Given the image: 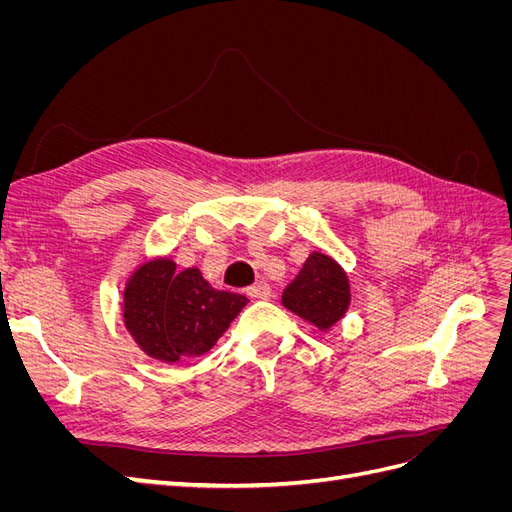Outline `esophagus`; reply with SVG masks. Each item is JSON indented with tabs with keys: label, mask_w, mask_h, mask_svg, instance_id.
I'll return each mask as SVG.
<instances>
[{
	"label": "esophagus",
	"mask_w": 512,
	"mask_h": 512,
	"mask_svg": "<svg viewBox=\"0 0 512 512\" xmlns=\"http://www.w3.org/2000/svg\"><path fill=\"white\" fill-rule=\"evenodd\" d=\"M247 297L260 299V301L271 299V286H269V284H265V282H258V284H254V286L247 288Z\"/></svg>",
	"instance_id": "1"
}]
</instances>
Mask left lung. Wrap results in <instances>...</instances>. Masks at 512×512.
Returning <instances> with one entry per match:
<instances>
[{
	"mask_svg": "<svg viewBox=\"0 0 512 512\" xmlns=\"http://www.w3.org/2000/svg\"><path fill=\"white\" fill-rule=\"evenodd\" d=\"M282 301L290 312L327 331L350 305L348 277L333 258L314 252L284 290Z\"/></svg>",
	"mask_w": 512,
	"mask_h": 512,
	"instance_id": "left-lung-1",
	"label": "left lung"
}]
</instances>
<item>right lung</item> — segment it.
<instances>
[{
    "mask_svg": "<svg viewBox=\"0 0 512 512\" xmlns=\"http://www.w3.org/2000/svg\"><path fill=\"white\" fill-rule=\"evenodd\" d=\"M245 303L243 294L211 288L198 269L177 273L173 260L156 258L126 284L123 320L149 356L177 363L211 350Z\"/></svg>",
    "mask_w": 512,
    "mask_h": 512,
    "instance_id": "right-lung-1",
    "label": "right lung"
}]
</instances>
